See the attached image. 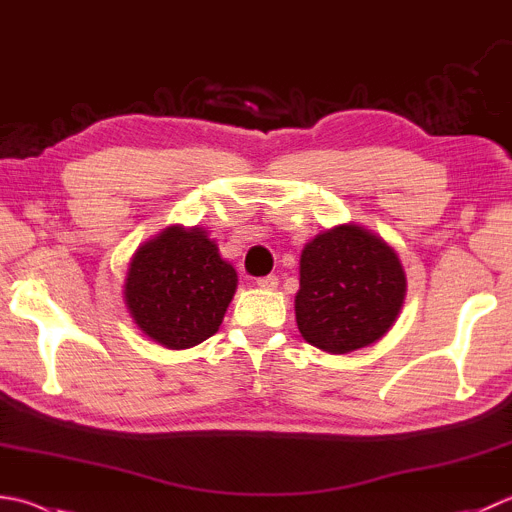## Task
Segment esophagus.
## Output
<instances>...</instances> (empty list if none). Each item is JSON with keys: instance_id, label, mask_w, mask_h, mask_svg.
<instances>
[{"instance_id": "1", "label": "esophagus", "mask_w": 512, "mask_h": 512, "mask_svg": "<svg viewBox=\"0 0 512 512\" xmlns=\"http://www.w3.org/2000/svg\"><path fill=\"white\" fill-rule=\"evenodd\" d=\"M257 286H259V288H268V290L275 288V286H277V277H275V275L259 277V279H257Z\"/></svg>"}]
</instances>
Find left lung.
Returning <instances> with one entry per match:
<instances>
[{
	"instance_id": "1",
	"label": "left lung",
	"mask_w": 512,
	"mask_h": 512,
	"mask_svg": "<svg viewBox=\"0 0 512 512\" xmlns=\"http://www.w3.org/2000/svg\"><path fill=\"white\" fill-rule=\"evenodd\" d=\"M404 297L399 257L366 228L337 226L302 250L295 317L308 344L337 355L373 344L393 326Z\"/></svg>"
}]
</instances>
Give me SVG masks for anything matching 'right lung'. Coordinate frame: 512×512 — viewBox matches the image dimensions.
I'll return each instance as SVG.
<instances>
[{"label": "right lung", "mask_w": 512, "mask_h": 512, "mask_svg": "<svg viewBox=\"0 0 512 512\" xmlns=\"http://www.w3.org/2000/svg\"><path fill=\"white\" fill-rule=\"evenodd\" d=\"M237 273L206 230L173 226L133 257L124 284L135 324L166 348H190L217 333Z\"/></svg>", "instance_id": "right-lung-1"}]
</instances>
